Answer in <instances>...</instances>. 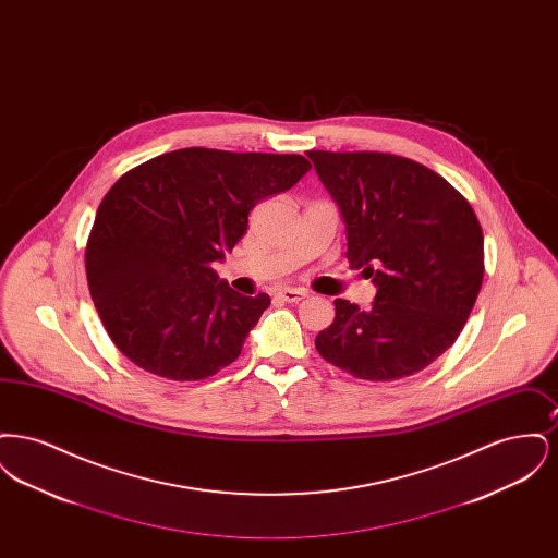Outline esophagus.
Here are the masks:
<instances>
[{
    "instance_id": "1",
    "label": "esophagus",
    "mask_w": 558,
    "mask_h": 558,
    "mask_svg": "<svg viewBox=\"0 0 558 558\" xmlns=\"http://www.w3.org/2000/svg\"><path fill=\"white\" fill-rule=\"evenodd\" d=\"M278 296H282L289 303H299L307 296V291L305 289H294V287H284V289L278 291Z\"/></svg>"
}]
</instances>
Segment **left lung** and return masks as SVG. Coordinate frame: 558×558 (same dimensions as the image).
Masks as SVG:
<instances>
[{
    "instance_id": "obj_1",
    "label": "left lung",
    "mask_w": 558,
    "mask_h": 558,
    "mask_svg": "<svg viewBox=\"0 0 558 558\" xmlns=\"http://www.w3.org/2000/svg\"><path fill=\"white\" fill-rule=\"evenodd\" d=\"M345 221L347 259L376 287L362 312L335 299L319 355L366 380L425 371L458 339L483 282V232L462 194L414 160L312 150Z\"/></svg>"
}]
</instances>
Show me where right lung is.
<instances>
[{
    "instance_id": "right-lung-1",
    "label": "right lung",
    "mask_w": 558,
    "mask_h": 558,
    "mask_svg": "<svg viewBox=\"0 0 558 558\" xmlns=\"http://www.w3.org/2000/svg\"><path fill=\"white\" fill-rule=\"evenodd\" d=\"M301 155L182 148L142 162L108 190L85 251L108 337L135 366L201 380L232 364L269 307L213 264L232 253L264 198L307 171Z\"/></svg>"
}]
</instances>
